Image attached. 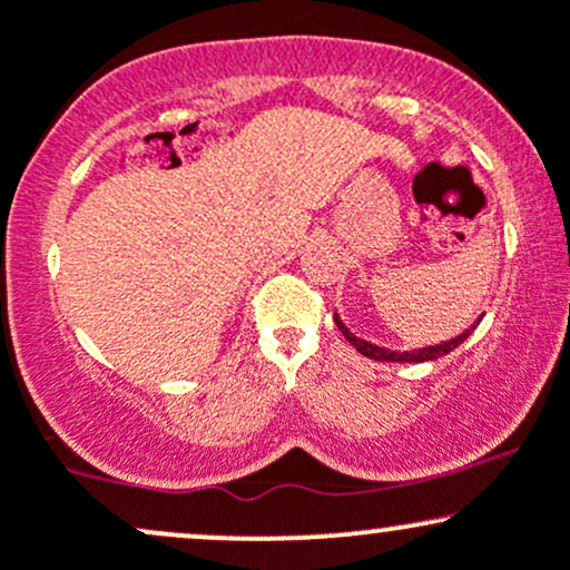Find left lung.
I'll return each instance as SVG.
<instances>
[{"instance_id":"1","label":"left lung","mask_w":570,"mask_h":570,"mask_svg":"<svg viewBox=\"0 0 570 570\" xmlns=\"http://www.w3.org/2000/svg\"><path fill=\"white\" fill-rule=\"evenodd\" d=\"M335 324H337V330L343 332V337L353 345V348L362 353V356L375 358V362H431V358H440V356H444V353H450L453 348H458V345H461L463 340L469 337V332L474 330V326H472V330H466V332H463V335L448 340V343H442V345H431V348H417V351H412V353H396V351L381 348V345H372V343H367V340H358L356 335H351V332L345 330V324L340 322L337 316H335ZM476 324H480V322H476Z\"/></svg>"}]
</instances>
